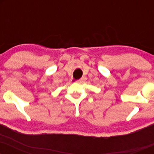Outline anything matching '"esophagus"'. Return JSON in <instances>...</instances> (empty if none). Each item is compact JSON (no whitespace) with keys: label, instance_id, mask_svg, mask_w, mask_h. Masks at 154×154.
Listing matches in <instances>:
<instances>
[{"label":"esophagus","instance_id":"esophagus-1","mask_svg":"<svg viewBox=\"0 0 154 154\" xmlns=\"http://www.w3.org/2000/svg\"><path fill=\"white\" fill-rule=\"evenodd\" d=\"M84 80H85V78H82V79H79V80H77L76 82H77V83H82V82H84Z\"/></svg>","mask_w":154,"mask_h":154}]
</instances>
